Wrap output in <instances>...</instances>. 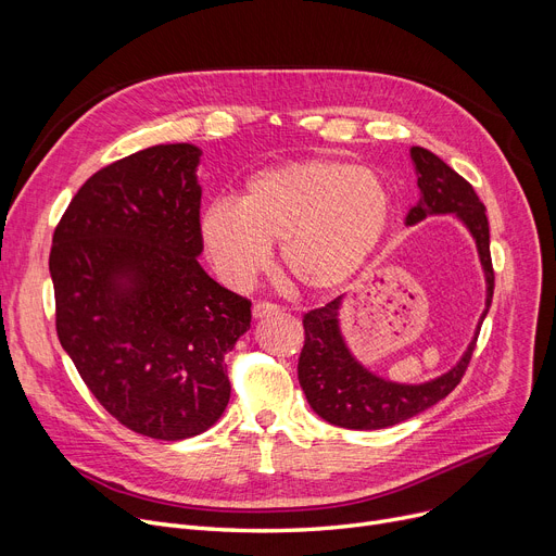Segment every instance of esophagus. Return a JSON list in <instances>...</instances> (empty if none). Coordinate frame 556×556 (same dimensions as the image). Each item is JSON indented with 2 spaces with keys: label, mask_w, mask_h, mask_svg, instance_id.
I'll return each instance as SVG.
<instances>
[{
  "label": "esophagus",
  "mask_w": 556,
  "mask_h": 556,
  "mask_svg": "<svg viewBox=\"0 0 556 556\" xmlns=\"http://www.w3.org/2000/svg\"><path fill=\"white\" fill-rule=\"evenodd\" d=\"M281 308H279V304H275V302H256L254 306H252V315L254 317H268V315H277Z\"/></svg>",
  "instance_id": "obj_1"
}]
</instances>
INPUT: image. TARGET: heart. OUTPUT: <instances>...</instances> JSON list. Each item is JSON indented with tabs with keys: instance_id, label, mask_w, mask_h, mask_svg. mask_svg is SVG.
<instances>
[{
	"instance_id": "heart-1",
	"label": "heart",
	"mask_w": 556,
	"mask_h": 556,
	"mask_svg": "<svg viewBox=\"0 0 556 556\" xmlns=\"http://www.w3.org/2000/svg\"><path fill=\"white\" fill-rule=\"evenodd\" d=\"M392 193L381 175L338 160L288 162L256 170L241 200L218 198L200 218V239L216 273L248 283L281 241L286 273L325 290L352 277L381 243Z\"/></svg>"
}]
</instances>
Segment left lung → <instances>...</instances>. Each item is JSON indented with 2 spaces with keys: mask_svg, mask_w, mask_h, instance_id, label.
<instances>
[{
  "mask_svg": "<svg viewBox=\"0 0 556 556\" xmlns=\"http://www.w3.org/2000/svg\"><path fill=\"white\" fill-rule=\"evenodd\" d=\"M410 155L419 175L417 185L421 189V198L407 212L405 223L415 225L432 214H455L469 227L486 277V308L482 313L484 319L491 306L495 279L489 252V220L484 214V204L473 187L434 153L421 149V146H413ZM340 300L342 298H336L325 306L308 311L302 319L304 346L298 365L300 386L313 410L325 421L352 430L388 428L428 410L430 405L442 401L459 386L466 367L471 363L480 331L451 371L424 386H399L374 376L349 354L338 327Z\"/></svg>",
  "mask_w": 556,
  "mask_h": 556,
  "instance_id": "1",
  "label": "left lung"
}]
</instances>
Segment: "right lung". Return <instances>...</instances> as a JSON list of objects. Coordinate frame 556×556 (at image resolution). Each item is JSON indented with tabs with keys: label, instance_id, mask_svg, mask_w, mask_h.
<instances>
[{
	"label": "right lung",
	"instance_id": "1",
	"mask_svg": "<svg viewBox=\"0 0 556 556\" xmlns=\"http://www.w3.org/2000/svg\"><path fill=\"white\" fill-rule=\"evenodd\" d=\"M200 149L162 143L97 170L53 231L55 331L83 383L132 432L178 442L229 401L225 354L248 298L200 268Z\"/></svg>",
	"mask_w": 556,
	"mask_h": 556
}]
</instances>
